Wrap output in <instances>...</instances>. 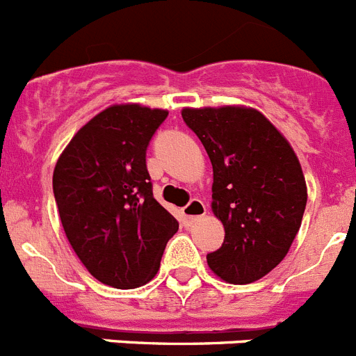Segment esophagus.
<instances>
[{"mask_svg": "<svg viewBox=\"0 0 356 356\" xmlns=\"http://www.w3.org/2000/svg\"><path fill=\"white\" fill-rule=\"evenodd\" d=\"M207 209L204 206V202L198 200V198H193V200L188 204V206L182 209V214H184V222L186 225H193L197 220H200L202 216H206Z\"/></svg>", "mask_w": 356, "mask_h": 356, "instance_id": "34e87169", "label": "esophagus"}]
</instances>
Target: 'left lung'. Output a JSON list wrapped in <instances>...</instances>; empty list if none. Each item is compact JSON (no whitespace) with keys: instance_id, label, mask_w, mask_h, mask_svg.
Segmentation results:
<instances>
[{"instance_id":"1","label":"left lung","mask_w":356,"mask_h":356,"mask_svg":"<svg viewBox=\"0 0 356 356\" xmlns=\"http://www.w3.org/2000/svg\"><path fill=\"white\" fill-rule=\"evenodd\" d=\"M181 115L211 159V209L225 229L207 266L229 284H252L284 261L302 225V165L286 136L255 108H182Z\"/></svg>"}]
</instances>
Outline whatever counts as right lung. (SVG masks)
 <instances>
[{
  "mask_svg": "<svg viewBox=\"0 0 356 356\" xmlns=\"http://www.w3.org/2000/svg\"><path fill=\"white\" fill-rule=\"evenodd\" d=\"M168 111L111 104L63 149L54 200L70 246L92 277L117 289L156 277L179 223L152 197L145 150Z\"/></svg>",
  "mask_w": 356,
  "mask_h": 356,
  "instance_id": "right-lung-1",
  "label": "right lung"
}]
</instances>
